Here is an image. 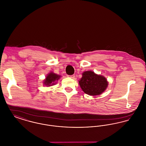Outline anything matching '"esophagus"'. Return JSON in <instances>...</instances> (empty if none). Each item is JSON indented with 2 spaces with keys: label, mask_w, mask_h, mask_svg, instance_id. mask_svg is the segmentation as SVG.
<instances>
[{
  "label": "esophagus",
  "mask_w": 146,
  "mask_h": 146,
  "mask_svg": "<svg viewBox=\"0 0 146 146\" xmlns=\"http://www.w3.org/2000/svg\"><path fill=\"white\" fill-rule=\"evenodd\" d=\"M68 77H70V78H72V79H75V75H72V76H67Z\"/></svg>",
  "instance_id": "obj_1"
}]
</instances>
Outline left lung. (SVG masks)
I'll list each match as a JSON object with an SVG mask.
<instances>
[{"instance_id":"1","label":"left lung","mask_w":146,"mask_h":146,"mask_svg":"<svg viewBox=\"0 0 146 146\" xmlns=\"http://www.w3.org/2000/svg\"><path fill=\"white\" fill-rule=\"evenodd\" d=\"M79 84L84 93L90 96H97L106 90L108 82L104 76L88 70L82 73V77L79 80Z\"/></svg>"}]
</instances>
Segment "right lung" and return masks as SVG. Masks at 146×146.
<instances>
[{
	"instance_id": "right-lung-1",
	"label": "right lung",
	"mask_w": 146,
	"mask_h": 146,
	"mask_svg": "<svg viewBox=\"0 0 146 146\" xmlns=\"http://www.w3.org/2000/svg\"><path fill=\"white\" fill-rule=\"evenodd\" d=\"M61 77V76L51 72L46 76L45 79L43 80V85L48 87L54 85L57 83V81H58Z\"/></svg>"
}]
</instances>
